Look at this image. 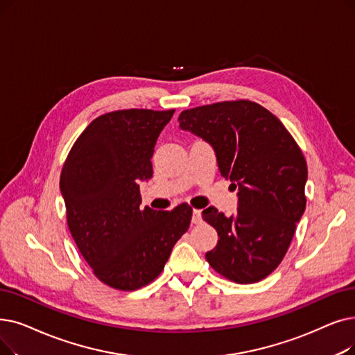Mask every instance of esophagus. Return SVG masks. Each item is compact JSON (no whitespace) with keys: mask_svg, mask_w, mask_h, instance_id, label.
Here are the masks:
<instances>
[{"mask_svg":"<svg viewBox=\"0 0 355 355\" xmlns=\"http://www.w3.org/2000/svg\"><path fill=\"white\" fill-rule=\"evenodd\" d=\"M202 211L200 210H193V216H191V222L194 223V225H197V223H202Z\"/></svg>","mask_w":355,"mask_h":355,"instance_id":"34e87169","label":"esophagus"}]
</instances>
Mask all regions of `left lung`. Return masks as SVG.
<instances>
[{
  "label": "left lung",
  "mask_w": 355,
  "mask_h": 355,
  "mask_svg": "<svg viewBox=\"0 0 355 355\" xmlns=\"http://www.w3.org/2000/svg\"><path fill=\"white\" fill-rule=\"evenodd\" d=\"M178 121L211 146L220 175L238 189L235 214L213 206L202 213L219 236L207 263L239 284L266 279L304 213L307 165L300 148L279 119L246 100L184 110Z\"/></svg>",
  "instance_id": "obj_1"
}]
</instances>
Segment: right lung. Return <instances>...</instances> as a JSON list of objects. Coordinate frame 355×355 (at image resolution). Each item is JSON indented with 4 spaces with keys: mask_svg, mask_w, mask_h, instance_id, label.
<instances>
[{
    "mask_svg": "<svg viewBox=\"0 0 355 355\" xmlns=\"http://www.w3.org/2000/svg\"><path fill=\"white\" fill-rule=\"evenodd\" d=\"M175 110H120L92 120L60 174L71 235L96 277L117 290L149 284L187 232L191 207L141 209L139 182L152 178V157Z\"/></svg>",
    "mask_w": 355,
    "mask_h": 355,
    "instance_id": "obj_1",
    "label": "right lung"
}]
</instances>
